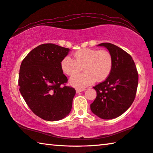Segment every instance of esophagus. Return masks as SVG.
Instances as JSON below:
<instances>
[{
	"label": "esophagus",
	"mask_w": 153,
	"mask_h": 153,
	"mask_svg": "<svg viewBox=\"0 0 153 153\" xmlns=\"http://www.w3.org/2000/svg\"><path fill=\"white\" fill-rule=\"evenodd\" d=\"M85 91V88H77V89H76V93H80V92H82V91Z\"/></svg>",
	"instance_id": "1"
}]
</instances>
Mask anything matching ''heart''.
<instances>
[{
  "label": "heart",
  "instance_id": "obj_1",
  "mask_svg": "<svg viewBox=\"0 0 153 153\" xmlns=\"http://www.w3.org/2000/svg\"><path fill=\"white\" fill-rule=\"evenodd\" d=\"M75 60L66 56L61 62L62 71L72 76L82 67L85 71L71 77L69 83L77 88H83L95 82L106 79L113 67V58L106 50L84 48L74 53Z\"/></svg>",
  "mask_w": 153,
  "mask_h": 153
}]
</instances>
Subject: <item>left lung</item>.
Instances as JSON below:
<instances>
[{"label":"left lung","instance_id":"8db88e82","mask_svg":"<svg viewBox=\"0 0 153 153\" xmlns=\"http://www.w3.org/2000/svg\"><path fill=\"white\" fill-rule=\"evenodd\" d=\"M98 46L106 47L113 58L111 74L93 88L97 97L91 104V110L104 120L114 119L122 115L135 100L138 85V73L130 55L111 43Z\"/></svg>","mask_w":153,"mask_h":153}]
</instances>
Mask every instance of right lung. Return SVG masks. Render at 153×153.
<instances>
[{"label": "right lung", "instance_id": "1", "mask_svg": "<svg viewBox=\"0 0 153 153\" xmlns=\"http://www.w3.org/2000/svg\"><path fill=\"white\" fill-rule=\"evenodd\" d=\"M69 49L47 43L27 55L20 67V92L34 114L47 121L65 118L72 108L75 88L65 86L68 79L61 62Z\"/></svg>", "mask_w": 153, "mask_h": 153}]
</instances>
